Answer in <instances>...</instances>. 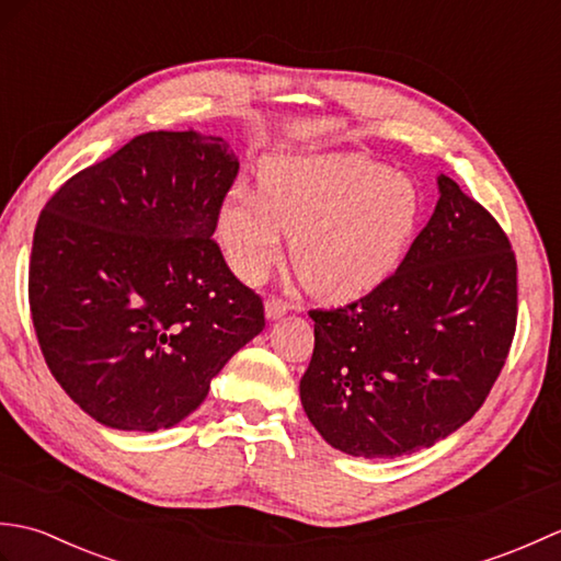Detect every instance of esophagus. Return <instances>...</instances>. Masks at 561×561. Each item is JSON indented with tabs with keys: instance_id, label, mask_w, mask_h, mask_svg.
<instances>
[{
	"instance_id": "34e87169",
	"label": "esophagus",
	"mask_w": 561,
	"mask_h": 561,
	"mask_svg": "<svg viewBox=\"0 0 561 561\" xmlns=\"http://www.w3.org/2000/svg\"><path fill=\"white\" fill-rule=\"evenodd\" d=\"M289 311H291V306L284 299H279V296H270V299L265 301V316L270 320H279L282 316H287Z\"/></svg>"
}]
</instances>
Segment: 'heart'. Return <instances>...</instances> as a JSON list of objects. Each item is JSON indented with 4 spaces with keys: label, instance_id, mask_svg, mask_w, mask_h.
<instances>
[{
    "label": "heart",
    "instance_id": "obj_1",
    "mask_svg": "<svg viewBox=\"0 0 561 561\" xmlns=\"http://www.w3.org/2000/svg\"><path fill=\"white\" fill-rule=\"evenodd\" d=\"M422 219L420 187L364 157H274L260 190L236 185L217 236L231 270L260 282L291 236V262L320 299H354L398 270Z\"/></svg>",
    "mask_w": 561,
    "mask_h": 561
}]
</instances>
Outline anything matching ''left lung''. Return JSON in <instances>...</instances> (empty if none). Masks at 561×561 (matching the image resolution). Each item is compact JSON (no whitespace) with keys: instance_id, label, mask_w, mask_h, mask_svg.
<instances>
[{"instance_id":"1","label":"left lung","mask_w":561,"mask_h":561,"mask_svg":"<svg viewBox=\"0 0 561 561\" xmlns=\"http://www.w3.org/2000/svg\"><path fill=\"white\" fill-rule=\"evenodd\" d=\"M432 219L400 267L350 306L311 311L301 378L308 420L332 448L398 458L434 446L482 408L518 316L502 226L440 173Z\"/></svg>"}]
</instances>
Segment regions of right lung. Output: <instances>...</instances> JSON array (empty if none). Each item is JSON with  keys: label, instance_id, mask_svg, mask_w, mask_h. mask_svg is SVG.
<instances>
[{"label": "right lung", "instance_id": "right-lung-1", "mask_svg": "<svg viewBox=\"0 0 561 561\" xmlns=\"http://www.w3.org/2000/svg\"><path fill=\"white\" fill-rule=\"evenodd\" d=\"M236 175L221 137L161 129L71 175L41 211L33 328L57 383L96 422L175 426L265 328L260 296L211 241Z\"/></svg>", "mask_w": 561, "mask_h": 561}]
</instances>
